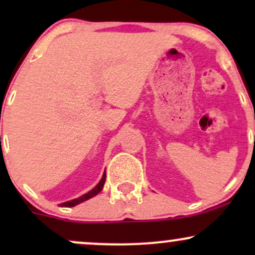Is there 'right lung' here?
<instances>
[{
	"instance_id": "1",
	"label": "right lung",
	"mask_w": 255,
	"mask_h": 255,
	"mask_svg": "<svg viewBox=\"0 0 255 255\" xmlns=\"http://www.w3.org/2000/svg\"><path fill=\"white\" fill-rule=\"evenodd\" d=\"M105 177H107V175H105V171H104L102 180L99 181V183L95 187V188L92 189V191H90L89 193H86V194H84V195H81V197L74 199V200H69V201H67V203H62V204H61V206H62V207H73V206H75V205L83 203V201L89 200L90 198H92V197H95V195H97L98 193L101 192L102 189H103V186H104V183H105Z\"/></svg>"
}]
</instances>
